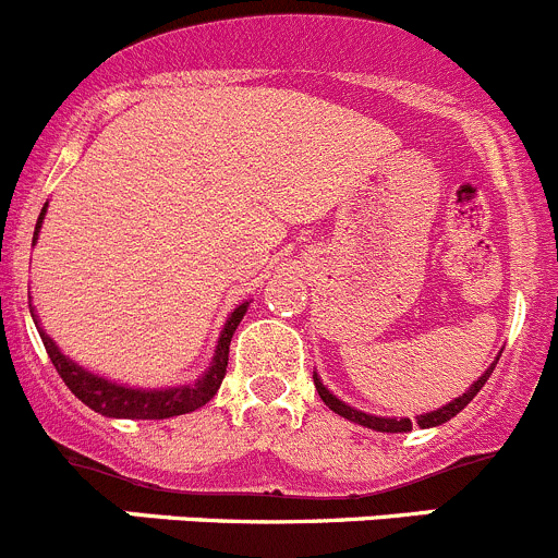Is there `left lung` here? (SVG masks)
Wrapping results in <instances>:
<instances>
[{"instance_id": "left-lung-1", "label": "left lung", "mask_w": 558, "mask_h": 558, "mask_svg": "<svg viewBox=\"0 0 558 558\" xmlns=\"http://www.w3.org/2000/svg\"><path fill=\"white\" fill-rule=\"evenodd\" d=\"M496 361H499V357H496ZM496 361L490 363V368H488V372H485L483 377H480L477 383H474L472 388H469L466 393L461 396V399L450 401V404H448V407H442V410H434V412H428V415H421V417H417V421H415L417 426H421V428L442 426V423H448L450 417H456V415H459V412L464 410V407L469 404V401H472L474 396L480 393V388H483V385L488 383V377H490V372H494ZM314 388H317L319 399L325 401V407H328V410H333L336 415L347 417V421H352V423H361V426H366V428H374V432H385V434H404V432H412V421H410V417H401V421H393V417H374V415H366V412H357V410H352V407H347L344 401H339V399H336V396L330 393V390L325 388L323 383H319V379H317V374H314Z\"/></svg>"}]
</instances>
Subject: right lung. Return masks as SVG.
I'll use <instances>...</instances> for the list:
<instances>
[{
	"label": "right lung",
	"mask_w": 558,
	"mask_h": 558,
	"mask_svg": "<svg viewBox=\"0 0 558 558\" xmlns=\"http://www.w3.org/2000/svg\"><path fill=\"white\" fill-rule=\"evenodd\" d=\"M43 217H46V206H43L40 219H37L35 228V239L37 241V230H40ZM246 306L250 303H241L230 319L225 323L222 336H219L217 344V355H214L211 368L203 379H197L195 385H181V388H168V390H135V388H124V385L108 383V379L97 377V374L86 372V368L75 366L70 357H64L62 352L57 350L53 339L48 333L40 330V339L46 344L48 357L57 366L59 377L64 379L70 390L84 401L86 407L105 417H132V421H162V417H175V415H186V412L201 410L203 404L217 396L219 385L225 379V368H228V355H230V339H233L235 328H239L241 317L246 314ZM35 317V314H32ZM40 328V325H37Z\"/></svg>",
	"instance_id": "1"
}]
</instances>
